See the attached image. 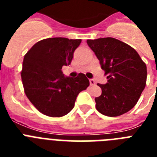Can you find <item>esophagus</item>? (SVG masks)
I'll return each instance as SVG.
<instances>
[{"label":"esophagus","mask_w":157,"mask_h":157,"mask_svg":"<svg viewBox=\"0 0 157 157\" xmlns=\"http://www.w3.org/2000/svg\"><path fill=\"white\" fill-rule=\"evenodd\" d=\"M90 86H95L96 82L94 79H90Z\"/></svg>","instance_id":"obj_1"}]
</instances>
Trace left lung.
<instances>
[{"label": "left lung", "instance_id": "left-lung-1", "mask_svg": "<svg viewBox=\"0 0 157 157\" xmlns=\"http://www.w3.org/2000/svg\"><path fill=\"white\" fill-rule=\"evenodd\" d=\"M107 75L102 94L95 98L96 109L107 117H118L136 105L145 88L147 67L137 51L112 37L87 40Z\"/></svg>", "mask_w": 157, "mask_h": 157}]
</instances>
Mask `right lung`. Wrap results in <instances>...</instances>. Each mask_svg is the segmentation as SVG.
I'll return each instance as SVG.
<instances>
[{"mask_svg": "<svg viewBox=\"0 0 157 157\" xmlns=\"http://www.w3.org/2000/svg\"><path fill=\"white\" fill-rule=\"evenodd\" d=\"M81 39L64 37L44 39L25 54L21 78L26 95L42 114L61 117L72 110L79 93L90 81L83 73L76 77L64 76L63 66L71 63Z\"/></svg>", "mask_w": 157, "mask_h": 157, "instance_id": "obj_1", "label": "right lung"}]
</instances>
